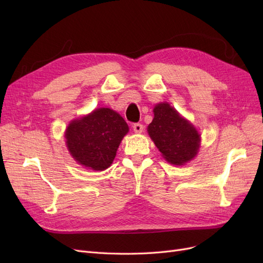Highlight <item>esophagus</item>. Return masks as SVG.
I'll return each instance as SVG.
<instances>
[{
    "instance_id": "1",
    "label": "esophagus",
    "mask_w": 263,
    "mask_h": 263,
    "mask_svg": "<svg viewBox=\"0 0 263 263\" xmlns=\"http://www.w3.org/2000/svg\"><path fill=\"white\" fill-rule=\"evenodd\" d=\"M133 129H134L135 133L140 134V133H142V130H144V125L140 124V123L134 124V125H133Z\"/></svg>"
}]
</instances>
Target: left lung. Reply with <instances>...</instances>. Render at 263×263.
Here are the masks:
<instances>
[{
	"mask_svg": "<svg viewBox=\"0 0 263 263\" xmlns=\"http://www.w3.org/2000/svg\"><path fill=\"white\" fill-rule=\"evenodd\" d=\"M155 117L148 126V133L166 161L183 164L196 156L200 135L168 103L154 108Z\"/></svg>",
	"mask_w": 263,
	"mask_h": 263,
	"instance_id": "obj_1",
	"label": "left lung"
}]
</instances>
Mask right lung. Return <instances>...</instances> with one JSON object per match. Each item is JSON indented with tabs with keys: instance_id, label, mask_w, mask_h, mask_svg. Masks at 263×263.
<instances>
[{
	"instance_id": "obj_1",
	"label": "right lung",
	"mask_w": 263,
	"mask_h": 263,
	"mask_svg": "<svg viewBox=\"0 0 263 263\" xmlns=\"http://www.w3.org/2000/svg\"><path fill=\"white\" fill-rule=\"evenodd\" d=\"M128 125L118 113L98 108L90 115L71 122L66 132L67 147L80 164L92 170L107 169Z\"/></svg>"
}]
</instances>
